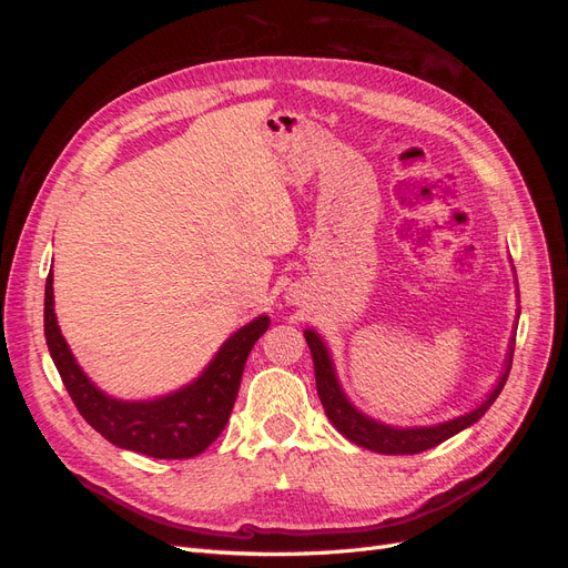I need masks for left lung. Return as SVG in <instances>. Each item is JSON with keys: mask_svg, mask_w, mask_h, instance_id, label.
Segmentation results:
<instances>
[{"mask_svg": "<svg viewBox=\"0 0 568 568\" xmlns=\"http://www.w3.org/2000/svg\"><path fill=\"white\" fill-rule=\"evenodd\" d=\"M305 341L311 346V355H313V365H315V384H317V395L322 400V407L326 412V417L338 428V432L346 436L348 440H353L359 448H367L374 453L382 455H417L424 453L428 448H436L438 443L453 438L455 434H459L462 428L471 426L474 422H478L480 417L486 415V409L495 403L497 395H500L509 369H511V353L514 348H509V357L505 365V374L503 379L497 382L495 390L488 395V400L484 405H478L474 412L450 422H443L438 426H424V428H395V426H386L374 422L348 403L346 395H343L336 374H334V365L332 357L326 353V346L322 343V338L307 329L305 332Z\"/></svg>", "mask_w": 568, "mask_h": 568, "instance_id": "1", "label": "left lung"}]
</instances>
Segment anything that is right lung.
I'll use <instances>...</instances> for the list:
<instances>
[{"label":"right lung","instance_id":"right-lung-1","mask_svg":"<svg viewBox=\"0 0 568 568\" xmlns=\"http://www.w3.org/2000/svg\"><path fill=\"white\" fill-rule=\"evenodd\" d=\"M54 277L47 274L44 286V336L49 355L61 374L80 415L118 448L156 459H189L201 455L222 434L242 386L244 365L270 317L261 315L239 329L217 351L194 384L149 403H123L101 393L78 367L73 353L61 336L54 315Z\"/></svg>","mask_w":568,"mask_h":568}]
</instances>
